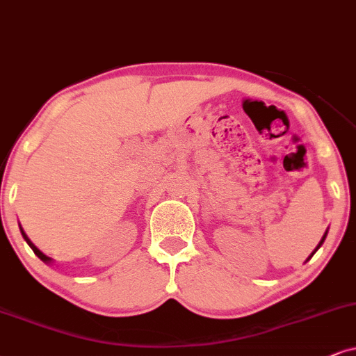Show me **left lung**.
<instances>
[{
	"label": "left lung",
	"instance_id": "8db88e82",
	"mask_svg": "<svg viewBox=\"0 0 356 356\" xmlns=\"http://www.w3.org/2000/svg\"><path fill=\"white\" fill-rule=\"evenodd\" d=\"M327 233H328V230H327L325 233H323V236H322V240H321V243H318V245L316 246V250H314V251H312V254H310V256H309V258H307V259H305V261H309L310 258H312V256H314V254H316V251H317L318 248H321V246H322V243H323V241H325V238H327Z\"/></svg>",
	"mask_w": 356,
	"mask_h": 356
}]
</instances>
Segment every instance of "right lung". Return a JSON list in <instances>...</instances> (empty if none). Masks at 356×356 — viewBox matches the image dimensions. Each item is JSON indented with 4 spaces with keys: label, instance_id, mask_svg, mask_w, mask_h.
<instances>
[{
    "label": "right lung",
    "instance_id": "add662e5",
    "mask_svg": "<svg viewBox=\"0 0 356 356\" xmlns=\"http://www.w3.org/2000/svg\"><path fill=\"white\" fill-rule=\"evenodd\" d=\"M19 230H21V235H22V238H24V240H26V243H28V245L31 246V250H33V251H34V253H35V256H38V258H39L40 261H44V263H46V264H52V263H54V259H52V258H49V256H46V254H44V253H42V251H40V250L38 248V246H35V245H34V243L29 240V238H28V235H26V233H24V230H22V228H21V227H19Z\"/></svg>",
    "mask_w": 356,
    "mask_h": 356
}]
</instances>
